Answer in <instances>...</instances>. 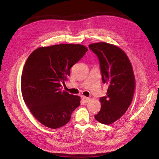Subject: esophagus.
Returning <instances> with one entry per match:
<instances>
[{
  "mask_svg": "<svg viewBox=\"0 0 159 159\" xmlns=\"http://www.w3.org/2000/svg\"><path fill=\"white\" fill-rule=\"evenodd\" d=\"M82 99H83V101H84L85 103H88L89 101H90V98H87V97H85V96H83Z\"/></svg>",
  "mask_w": 159,
  "mask_h": 159,
  "instance_id": "1",
  "label": "esophagus"
}]
</instances>
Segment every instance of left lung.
Returning <instances> with one entry per match:
<instances>
[{
  "instance_id": "1",
  "label": "left lung",
  "mask_w": 159,
  "mask_h": 159,
  "mask_svg": "<svg viewBox=\"0 0 159 159\" xmlns=\"http://www.w3.org/2000/svg\"><path fill=\"white\" fill-rule=\"evenodd\" d=\"M89 48L98 56L103 82L108 85L106 96L99 99L102 108L95 119L105 125L112 124L123 116L132 102L135 89L133 67L127 54L117 46L98 42Z\"/></svg>"
}]
</instances>
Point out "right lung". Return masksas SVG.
I'll return each mask as SVG.
<instances>
[{
  "label": "right lung",
  "mask_w": 159,
  "mask_h": 159,
  "mask_svg": "<svg viewBox=\"0 0 159 159\" xmlns=\"http://www.w3.org/2000/svg\"><path fill=\"white\" fill-rule=\"evenodd\" d=\"M88 50L81 44L40 47L28 56L21 76L24 101L38 121L50 129L68 123L80 105L78 95L61 90L70 69Z\"/></svg>",
  "instance_id": "1"
}]
</instances>
